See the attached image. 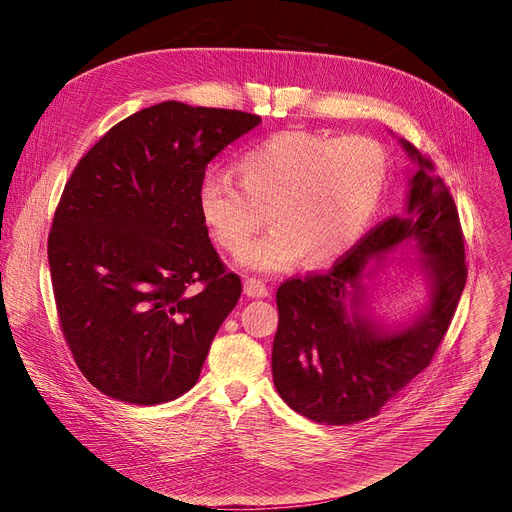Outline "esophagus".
Listing matches in <instances>:
<instances>
[{
  "instance_id": "esophagus-1",
  "label": "esophagus",
  "mask_w": 512,
  "mask_h": 512,
  "mask_svg": "<svg viewBox=\"0 0 512 512\" xmlns=\"http://www.w3.org/2000/svg\"><path fill=\"white\" fill-rule=\"evenodd\" d=\"M245 294L251 299H263V297H267V294H270V290H267V286L261 280L247 278L245 280Z\"/></svg>"
}]
</instances>
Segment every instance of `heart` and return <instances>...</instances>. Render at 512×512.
<instances>
[{
	"label": "heart",
	"mask_w": 512,
	"mask_h": 512,
	"mask_svg": "<svg viewBox=\"0 0 512 512\" xmlns=\"http://www.w3.org/2000/svg\"><path fill=\"white\" fill-rule=\"evenodd\" d=\"M238 186L211 176L199 188V213L215 242L240 253L262 223L275 230L240 255L249 270L276 274L303 257L326 265L365 234L390 174L382 145L309 130L270 134L236 161Z\"/></svg>",
	"instance_id": "1"
}]
</instances>
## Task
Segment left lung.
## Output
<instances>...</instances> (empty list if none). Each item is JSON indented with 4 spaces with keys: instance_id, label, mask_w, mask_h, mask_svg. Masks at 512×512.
Wrapping results in <instances>:
<instances>
[{
    "instance_id": "obj_1",
    "label": "left lung",
    "mask_w": 512,
    "mask_h": 512,
    "mask_svg": "<svg viewBox=\"0 0 512 512\" xmlns=\"http://www.w3.org/2000/svg\"><path fill=\"white\" fill-rule=\"evenodd\" d=\"M415 164L407 209L369 230L330 272L290 278L276 292L278 332L272 373L290 409L326 425H353L419 375L450 326L467 282L465 242L454 199L432 159L400 139ZM398 246L421 255L428 303L412 324L388 329L366 311L362 280Z\"/></svg>"
}]
</instances>
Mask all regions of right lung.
<instances>
[{"instance_id": "obj_1", "label": "right lung", "mask_w": 512, "mask_h": 512, "mask_svg": "<svg viewBox=\"0 0 512 512\" xmlns=\"http://www.w3.org/2000/svg\"><path fill=\"white\" fill-rule=\"evenodd\" d=\"M259 122L157 103L107 130L66 182L47 240L53 297L78 369L110 398L159 405L197 384L242 290L211 245L199 188Z\"/></svg>"}]
</instances>
